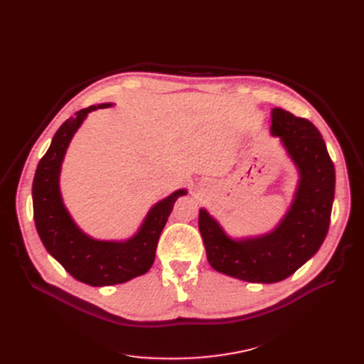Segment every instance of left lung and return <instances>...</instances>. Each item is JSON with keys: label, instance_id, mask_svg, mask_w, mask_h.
I'll return each instance as SVG.
<instances>
[{"label": "left lung", "instance_id": "left-lung-1", "mask_svg": "<svg viewBox=\"0 0 364 364\" xmlns=\"http://www.w3.org/2000/svg\"><path fill=\"white\" fill-rule=\"evenodd\" d=\"M270 134L280 139L299 172L294 200L274 230L232 239L206 209L199 211L208 262L218 273L251 283L289 277L318 251L329 230L335 196L333 162L320 131L309 119L274 107Z\"/></svg>", "mask_w": 364, "mask_h": 364}]
</instances>
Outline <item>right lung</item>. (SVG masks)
I'll use <instances>...</instances> for the list:
<instances>
[{
  "instance_id": "right-lung-1",
  "label": "right lung",
  "mask_w": 364,
  "mask_h": 364,
  "mask_svg": "<svg viewBox=\"0 0 364 364\" xmlns=\"http://www.w3.org/2000/svg\"><path fill=\"white\" fill-rule=\"evenodd\" d=\"M110 106V103L90 106L76 112L75 118L65 121L38 164L32 184L33 220L43 245L72 277L90 286L125 283L147 273L155 261L158 240L172 206L187 193L180 188L153 205L139 232L127 240L92 239L75 224L60 193L62 162L73 134L87 114Z\"/></svg>"
}]
</instances>
